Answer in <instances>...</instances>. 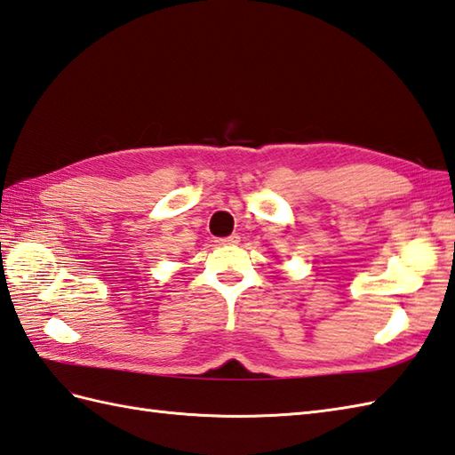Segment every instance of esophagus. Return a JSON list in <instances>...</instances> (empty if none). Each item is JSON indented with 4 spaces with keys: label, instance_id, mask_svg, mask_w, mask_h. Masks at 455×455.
Returning a JSON list of instances; mask_svg holds the SVG:
<instances>
[{
    "label": "esophagus",
    "instance_id": "34e87169",
    "mask_svg": "<svg viewBox=\"0 0 455 455\" xmlns=\"http://www.w3.org/2000/svg\"><path fill=\"white\" fill-rule=\"evenodd\" d=\"M238 242H240V236H238V235H230V236H227V238H219L217 244L225 246V244H238Z\"/></svg>",
    "mask_w": 455,
    "mask_h": 455
}]
</instances>
